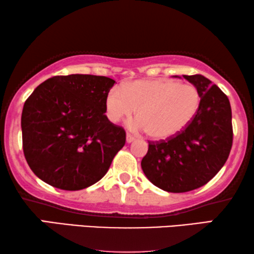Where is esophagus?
I'll use <instances>...</instances> for the list:
<instances>
[{
  "mask_svg": "<svg viewBox=\"0 0 254 254\" xmlns=\"http://www.w3.org/2000/svg\"><path fill=\"white\" fill-rule=\"evenodd\" d=\"M134 140H135V138H134L133 135L130 134V133H127V143H130V142H133Z\"/></svg>",
  "mask_w": 254,
  "mask_h": 254,
  "instance_id": "34e87169",
  "label": "esophagus"
}]
</instances>
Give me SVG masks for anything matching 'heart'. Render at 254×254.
<instances>
[{"label": "heart", "mask_w": 254, "mask_h": 254, "mask_svg": "<svg viewBox=\"0 0 254 254\" xmlns=\"http://www.w3.org/2000/svg\"><path fill=\"white\" fill-rule=\"evenodd\" d=\"M194 86L175 80H140L113 88L106 96V113L112 122L128 120L136 110L135 126L154 139H167L183 131L200 108Z\"/></svg>", "instance_id": "b5f03b06"}]
</instances>
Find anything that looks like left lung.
I'll return each instance as SVG.
<instances>
[{"label":"left lung","instance_id":"left-lung-1","mask_svg":"<svg viewBox=\"0 0 254 254\" xmlns=\"http://www.w3.org/2000/svg\"><path fill=\"white\" fill-rule=\"evenodd\" d=\"M200 94L192 122L176 135L149 141L141 167L164 191L182 193L207 184L224 166L233 144L232 110L227 96L201 74L183 75Z\"/></svg>","mask_w":254,"mask_h":254}]
</instances>
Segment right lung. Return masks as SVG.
Listing matches in <instances>:
<instances>
[{
  "label": "right lung",
  "mask_w": 254,
  "mask_h": 254,
  "mask_svg": "<svg viewBox=\"0 0 254 254\" xmlns=\"http://www.w3.org/2000/svg\"><path fill=\"white\" fill-rule=\"evenodd\" d=\"M115 81L103 75H55L23 105L22 148L35 175L52 187L82 190L103 178L126 144V131L105 115Z\"/></svg>",
  "instance_id": "right-lung-1"
}]
</instances>
